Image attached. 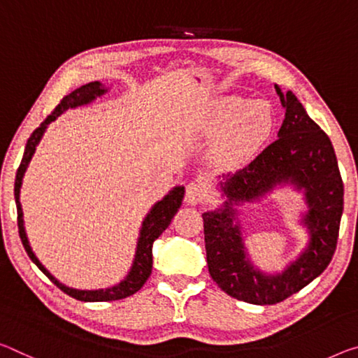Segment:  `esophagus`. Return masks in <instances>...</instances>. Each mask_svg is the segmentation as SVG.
Here are the masks:
<instances>
[{"label":"esophagus","mask_w":358,"mask_h":358,"mask_svg":"<svg viewBox=\"0 0 358 358\" xmlns=\"http://www.w3.org/2000/svg\"><path fill=\"white\" fill-rule=\"evenodd\" d=\"M206 186H203L201 181H191V183L186 186L185 202L189 203V206H196V203L202 202L203 197H206Z\"/></svg>","instance_id":"esophagus-1"}]
</instances>
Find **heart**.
Returning a JSON list of instances; mask_svg holds the SVG:
<instances>
[{"mask_svg": "<svg viewBox=\"0 0 358 358\" xmlns=\"http://www.w3.org/2000/svg\"><path fill=\"white\" fill-rule=\"evenodd\" d=\"M213 159L221 167H237L263 146L274 130V113L264 100L228 95L215 100L208 110L206 132L218 134Z\"/></svg>", "mask_w": 358, "mask_h": 358, "instance_id": "1", "label": "heart"}]
</instances>
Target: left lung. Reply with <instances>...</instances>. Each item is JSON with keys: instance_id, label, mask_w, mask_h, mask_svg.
<instances>
[{"instance_id": "1", "label": "left lung", "mask_w": 358, "mask_h": 358, "mask_svg": "<svg viewBox=\"0 0 358 358\" xmlns=\"http://www.w3.org/2000/svg\"><path fill=\"white\" fill-rule=\"evenodd\" d=\"M285 119L275 141L234 175L220 181L228 201L202 213L207 266L212 279L229 296L250 304H277L319 277L336 250L344 208V185L328 135L308 116L292 90L275 86ZM277 184L305 191L303 224L310 243L279 275H264L251 264L236 221V206L264 196Z\"/></svg>"}]
</instances>
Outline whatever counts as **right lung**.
<instances>
[{
  "mask_svg": "<svg viewBox=\"0 0 358 358\" xmlns=\"http://www.w3.org/2000/svg\"><path fill=\"white\" fill-rule=\"evenodd\" d=\"M106 92L108 89L103 86V84L99 81H94V83L84 84V86L73 90L71 94H68L66 97L62 99L60 103L55 106V110L50 113L46 119H44L41 126H39L35 132L30 135V138H28L24 157H22L20 166L17 169L15 183H14V196H15V206H17V226H19V236L22 239V243H24L27 255L30 257L33 263L38 266L39 271H43L44 275H48L62 292L70 294L71 298L79 299V301H86V303L116 301V299L127 298L130 294L137 293L140 288L145 285V282L148 280L152 269V242H155L157 237L169 228L170 221H172V218L175 217V213L178 212L181 201H183V196H185L183 186H175L172 191H169L167 196H164L162 201H159L152 206L150 213L146 215L143 223H141L140 237L137 242V252H135L132 268H130L126 279L116 283V285L108 287V288H100V290H76V288H70L64 285V283H60L41 263H39V259L36 258V255L33 253L30 243H28V239H27V232L24 228V212H22V206H20V186H22V180H24L25 170L28 167V164H30L33 155H35V150L39 143V140H41L50 122L55 121L60 115H64L66 110H71V108H78L83 105H89L90 101H94L97 97H101V95Z\"/></svg>",
  "mask_w": 358,
  "mask_h": 358,
  "instance_id": "right-lung-1",
  "label": "right lung"
}]
</instances>
